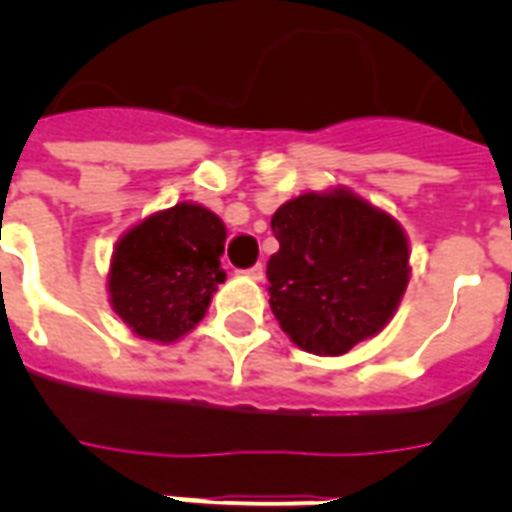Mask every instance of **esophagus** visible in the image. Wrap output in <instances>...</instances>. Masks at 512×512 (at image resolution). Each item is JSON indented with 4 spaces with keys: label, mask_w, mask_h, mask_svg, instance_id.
I'll list each match as a JSON object with an SVG mask.
<instances>
[{
    "label": "esophagus",
    "mask_w": 512,
    "mask_h": 512,
    "mask_svg": "<svg viewBox=\"0 0 512 512\" xmlns=\"http://www.w3.org/2000/svg\"><path fill=\"white\" fill-rule=\"evenodd\" d=\"M247 276H249V279H255V281H263L265 279V265L263 263L252 265V268L247 271Z\"/></svg>",
    "instance_id": "1"
}]
</instances>
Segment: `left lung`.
Returning a JSON list of instances; mask_svg holds the SVG:
<instances>
[{"label": "left lung", "instance_id": "1", "mask_svg": "<svg viewBox=\"0 0 512 512\" xmlns=\"http://www.w3.org/2000/svg\"><path fill=\"white\" fill-rule=\"evenodd\" d=\"M271 228V311L297 348L342 356L388 327L412 276L396 217L335 185L284 201Z\"/></svg>", "mask_w": 512, "mask_h": 512}]
</instances>
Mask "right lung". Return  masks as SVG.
I'll list each match as a JSON object with an SVG mask.
<instances>
[{"mask_svg": "<svg viewBox=\"0 0 512 512\" xmlns=\"http://www.w3.org/2000/svg\"><path fill=\"white\" fill-rule=\"evenodd\" d=\"M225 223L204 204L177 201L119 236L108 263V303L140 340L172 345L207 313L225 281Z\"/></svg>", "mask_w": 512, "mask_h": 512, "instance_id": "add662e5", "label": "right lung"}]
</instances>
